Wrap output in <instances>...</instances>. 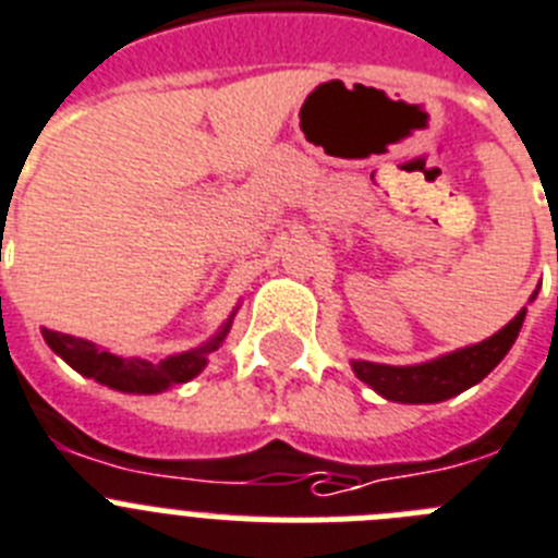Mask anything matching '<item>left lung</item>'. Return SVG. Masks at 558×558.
<instances>
[{
  "mask_svg": "<svg viewBox=\"0 0 558 558\" xmlns=\"http://www.w3.org/2000/svg\"><path fill=\"white\" fill-rule=\"evenodd\" d=\"M536 294H539V289L531 294V303L536 300ZM525 312L527 308H522L508 326H502L500 331L477 342V345L458 348V351L435 356L429 362L379 365V362L353 360L351 367L356 379L365 381L381 399L399 401V404H438V401L452 399V396L483 381L494 367L500 365L502 356L511 351V345L520 337Z\"/></svg>",
  "mask_w": 558,
  "mask_h": 558,
  "instance_id": "1",
  "label": "left lung"
}]
</instances>
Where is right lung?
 Here are the masks:
<instances>
[{"instance_id": "add662e5", "label": "right lung", "mask_w": 558, "mask_h": 558, "mask_svg": "<svg viewBox=\"0 0 558 558\" xmlns=\"http://www.w3.org/2000/svg\"><path fill=\"white\" fill-rule=\"evenodd\" d=\"M239 308H232V314L227 317L225 326L213 333L207 342H202L198 348H191V351L173 353V356H165L162 362H148L140 360V356H118V353L104 351L100 345L89 342V339L70 337V333L50 331L45 328L41 337H45L47 345L52 348V353H58L72 371H77L86 379H95L100 385L111 387V390H120V393H137V396H154L162 393L173 385H185L193 376L207 367V356L213 351H219L221 342L227 339L232 328V317H235Z\"/></svg>"}]
</instances>
